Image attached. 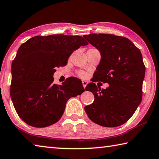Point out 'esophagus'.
<instances>
[{
  "instance_id": "esophagus-1",
  "label": "esophagus",
  "mask_w": 159,
  "mask_h": 159,
  "mask_svg": "<svg viewBox=\"0 0 159 159\" xmlns=\"http://www.w3.org/2000/svg\"><path fill=\"white\" fill-rule=\"evenodd\" d=\"M82 83H83V87H84V88H85L86 87V85H88V81H87V80H82Z\"/></svg>"
}]
</instances>
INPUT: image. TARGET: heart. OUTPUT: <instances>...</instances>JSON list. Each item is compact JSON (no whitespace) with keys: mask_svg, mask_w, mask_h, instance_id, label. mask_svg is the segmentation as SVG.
<instances>
[{"mask_svg":"<svg viewBox=\"0 0 159 159\" xmlns=\"http://www.w3.org/2000/svg\"><path fill=\"white\" fill-rule=\"evenodd\" d=\"M78 74H79V76L81 78H85L86 76V74L84 71H79Z\"/></svg>","mask_w":159,"mask_h":159,"instance_id":"heart-1","label":"heart"}]
</instances>
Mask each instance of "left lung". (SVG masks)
<instances>
[{"label":"left lung","instance_id":"8db88e82","mask_svg":"<svg viewBox=\"0 0 159 159\" xmlns=\"http://www.w3.org/2000/svg\"><path fill=\"white\" fill-rule=\"evenodd\" d=\"M83 37L99 50L101 60L92 83L94 102L85 107L92 122L105 127L123 125L131 117L142 101L145 66L139 48L126 37L108 34H89ZM108 82L106 89L94 83Z\"/></svg>","mask_w":159,"mask_h":159}]
</instances>
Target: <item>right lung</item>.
I'll return each mask as SVG.
<instances>
[{"label": "right lung", "instance_id": "obj_1", "mask_svg": "<svg viewBox=\"0 0 159 159\" xmlns=\"http://www.w3.org/2000/svg\"><path fill=\"white\" fill-rule=\"evenodd\" d=\"M88 43L78 35L35 36L21 45L11 63L10 96L20 118L34 127L56 123L71 97L85 91L80 79L70 77L53 84L56 68L64 67L74 51Z\"/></svg>", "mask_w": 159, "mask_h": 159}]
</instances>
